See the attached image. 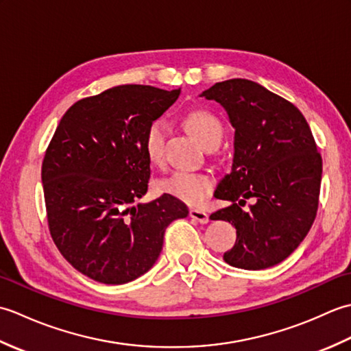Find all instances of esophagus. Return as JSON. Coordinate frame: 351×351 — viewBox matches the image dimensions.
Segmentation results:
<instances>
[{
  "label": "esophagus",
  "instance_id": "34e87169",
  "mask_svg": "<svg viewBox=\"0 0 351 351\" xmlns=\"http://www.w3.org/2000/svg\"><path fill=\"white\" fill-rule=\"evenodd\" d=\"M190 217L195 219L199 223H202V225H205V223L210 221L208 214L205 211H200V210H190Z\"/></svg>",
  "mask_w": 351,
  "mask_h": 351
}]
</instances>
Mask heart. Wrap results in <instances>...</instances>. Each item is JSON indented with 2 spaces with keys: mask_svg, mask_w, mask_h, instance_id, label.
<instances>
[{
  "mask_svg": "<svg viewBox=\"0 0 351 351\" xmlns=\"http://www.w3.org/2000/svg\"><path fill=\"white\" fill-rule=\"evenodd\" d=\"M185 125L191 136L204 147L221 140V125L210 111H193L185 119ZM164 140H166V125L161 121H155L147 126L143 147L147 160L152 164H160L162 160ZM158 190L184 204L197 206L204 204L213 191V180L208 175L197 173V171L176 170L158 182Z\"/></svg>",
  "mask_w": 351,
  "mask_h": 351,
  "instance_id": "b5f03b06",
  "label": "heart"
}]
</instances>
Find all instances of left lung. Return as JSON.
I'll list each match as a JSON object with an SVG mask.
<instances>
[{
    "mask_svg": "<svg viewBox=\"0 0 351 351\" xmlns=\"http://www.w3.org/2000/svg\"><path fill=\"white\" fill-rule=\"evenodd\" d=\"M199 96L219 102L235 130L230 173L214 193L229 205L210 217L237 229L223 259L244 270L278 265L299 247L317 215L323 161L306 119L250 80L221 81ZM250 197L257 202L243 212L239 205Z\"/></svg>",
    "mask_w": 351,
    "mask_h": 351,
    "instance_id": "obj_1",
    "label": "left lung"
}]
</instances>
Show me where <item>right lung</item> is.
<instances>
[{
    "label": "right lung",
    "mask_w": 351,
    "mask_h": 351,
    "mask_svg": "<svg viewBox=\"0 0 351 351\" xmlns=\"http://www.w3.org/2000/svg\"><path fill=\"white\" fill-rule=\"evenodd\" d=\"M181 90L111 87L66 111L42 164L48 225L68 263L96 282L122 285L151 270L164 232L189 208L162 195L138 202L151 178L147 126Z\"/></svg>",
    "instance_id": "1"
}]
</instances>
